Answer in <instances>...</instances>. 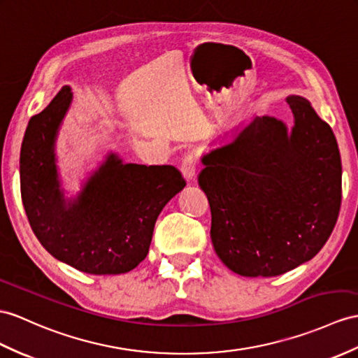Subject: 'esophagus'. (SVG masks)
I'll use <instances>...</instances> for the list:
<instances>
[{"mask_svg":"<svg viewBox=\"0 0 358 358\" xmlns=\"http://www.w3.org/2000/svg\"><path fill=\"white\" fill-rule=\"evenodd\" d=\"M199 170V159H197V155L189 152L187 153L184 158H182V162H180V171L182 174L187 179H193L196 176V173Z\"/></svg>","mask_w":358,"mask_h":358,"instance_id":"1","label":"esophagus"}]
</instances>
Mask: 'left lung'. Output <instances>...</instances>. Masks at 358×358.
<instances>
[{"mask_svg": "<svg viewBox=\"0 0 358 358\" xmlns=\"http://www.w3.org/2000/svg\"><path fill=\"white\" fill-rule=\"evenodd\" d=\"M294 126L257 117L203 156L199 187L211 208L215 254L241 276H278L311 259L342 205V159L329 124L299 95Z\"/></svg>", "mask_w": 358, "mask_h": 358, "instance_id": "obj_1", "label": "left lung"}]
</instances>
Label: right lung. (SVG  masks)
<instances>
[{
	"mask_svg": "<svg viewBox=\"0 0 358 358\" xmlns=\"http://www.w3.org/2000/svg\"><path fill=\"white\" fill-rule=\"evenodd\" d=\"M71 103L64 86L30 118L20 156L21 199L41 245L55 258L91 275H120L149 254L156 219L187 185L173 165L123 164L110 155L76 202L59 191L53 144Z\"/></svg>",
	"mask_w": 358,
	"mask_h": 358,
	"instance_id": "right-lung-1",
	"label": "right lung"
}]
</instances>
